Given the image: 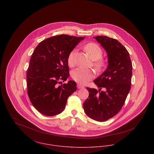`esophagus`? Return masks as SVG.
Listing matches in <instances>:
<instances>
[{
	"label": "esophagus",
	"mask_w": 154,
	"mask_h": 154,
	"mask_svg": "<svg viewBox=\"0 0 154 154\" xmlns=\"http://www.w3.org/2000/svg\"><path fill=\"white\" fill-rule=\"evenodd\" d=\"M77 87H78V88H79V89H81V88H84V86L81 85V84H78L77 85Z\"/></svg>",
	"instance_id": "obj_1"
}]
</instances>
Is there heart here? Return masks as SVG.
I'll use <instances>...</instances> for the list:
<instances>
[{"label":"heart","instance_id":"heart-1","mask_svg":"<svg viewBox=\"0 0 154 154\" xmlns=\"http://www.w3.org/2000/svg\"><path fill=\"white\" fill-rule=\"evenodd\" d=\"M84 49L86 50L92 60H94V66L99 71L102 70L107 65V62L102 58L103 51L101 47L95 43H89L85 45ZM76 50H72L69 54L67 57V63L70 67H73L75 63V57ZM72 78L76 82L84 84L91 80L94 77V72L92 70L83 68H77L72 71Z\"/></svg>","mask_w":154,"mask_h":154}]
</instances>
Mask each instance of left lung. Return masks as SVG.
<instances>
[{
	"label": "left lung",
	"instance_id": "obj_1",
	"mask_svg": "<svg viewBox=\"0 0 154 154\" xmlns=\"http://www.w3.org/2000/svg\"><path fill=\"white\" fill-rule=\"evenodd\" d=\"M94 38L106 50L108 66L94 82L100 88L87 87L89 97L83 106L87 115L98 122H104L122 109L131 87L132 64L127 49L119 41L107 36ZM103 88L104 91H101Z\"/></svg>",
	"mask_w": 154,
	"mask_h": 154
}]
</instances>
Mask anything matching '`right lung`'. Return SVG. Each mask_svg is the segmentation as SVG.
I'll return each mask as SVG.
<instances>
[{
  "mask_svg": "<svg viewBox=\"0 0 154 154\" xmlns=\"http://www.w3.org/2000/svg\"><path fill=\"white\" fill-rule=\"evenodd\" d=\"M85 37L65 34L48 38L35 48L27 70L28 95L40 113L53 116L62 112L68 97L76 90L75 81L58 86L69 76L67 57Z\"/></svg>",
  "mask_w": 154,
  "mask_h": 154,
  "instance_id": "add662e5",
  "label": "right lung"
}]
</instances>
